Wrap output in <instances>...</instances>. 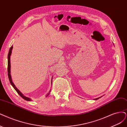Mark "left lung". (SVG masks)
<instances>
[{
    "label": "left lung",
    "mask_w": 127,
    "mask_h": 127,
    "mask_svg": "<svg viewBox=\"0 0 127 127\" xmlns=\"http://www.w3.org/2000/svg\"><path fill=\"white\" fill-rule=\"evenodd\" d=\"M100 97H99V98H96V99H94L95 100H97V99H99V98H100Z\"/></svg>",
    "instance_id": "8db88e82"
}]
</instances>
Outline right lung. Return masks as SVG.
Here are the masks:
<instances>
[{
    "label": "right lung",
    "instance_id": "add662e5",
    "mask_svg": "<svg viewBox=\"0 0 127 127\" xmlns=\"http://www.w3.org/2000/svg\"><path fill=\"white\" fill-rule=\"evenodd\" d=\"M12 48H13V46H11V48H10V50H9L8 55V78H9V81H10L11 85L12 86V87L14 88V89H15V90L16 91V92L18 93V94L19 95L23 98V99H24L25 100H27V101H31V98L27 97L23 95L19 91V90H18L17 88L15 86V85H14L12 81V79H11V75H10V67H11L10 66V55H11V53H12ZM50 92H51V91H50ZM49 94H48L46 95V96H48L49 95Z\"/></svg>",
    "mask_w": 127,
    "mask_h": 127
}]
</instances>
